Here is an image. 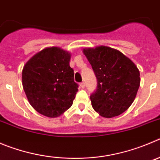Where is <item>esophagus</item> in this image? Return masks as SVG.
<instances>
[{
    "instance_id": "esophagus-1",
    "label": "esophagus",
    "mask_w": 160,
    "mask_h": 160,
    "mask_svg": "<svg viewBox=\"0 0 160 160\" xmlns=\"http://www.w3.org/2000/svg\"><path fill=\"white\" fill-rule=\"evenodd\" d=\"M80 88H85V83H84V82H82V83H80Z\"/></svg>"
}]
</instances>
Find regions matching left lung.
I'll return each instance as SVG.
<instances>
[{
	"label": "left lung",
	"instance_id": "left-lung-1",
	"mask_svg": "<svg viewBox=\"0 0 160 160\" xmlns=\"http://www.w3.org/2000/svg\"><path fill=\"white\" fill-rule=\"evenodd\" d=\"M97 79L90 98L94 110L104 118L116 117L127 110L140 87V72L122 52L108 46L83 49Z\"/></svg>",
	"mask_w": 160,
	"mask_h": 160
}]
</instances>
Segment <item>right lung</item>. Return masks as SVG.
I'll use <instances>...</instances> for the list:
<instances>
[{
  "label": "right lung",
  "instance_id": "obj_1",
  "mask_svg": "<svg viewBox=\"0 0 160 160\" xmlns=\"http://www.w3.org/2000/svg\"><path fill=\"white\" fill-rule=\"evenodd\" d=\"M71 54L59 47H48L25 64L22 83L30 104L49 118L62 115L72 105L78 84L69 66Z\"/></svg>",
  "mask_w": 160,
  "mask_h": 160
}]
</instances>
